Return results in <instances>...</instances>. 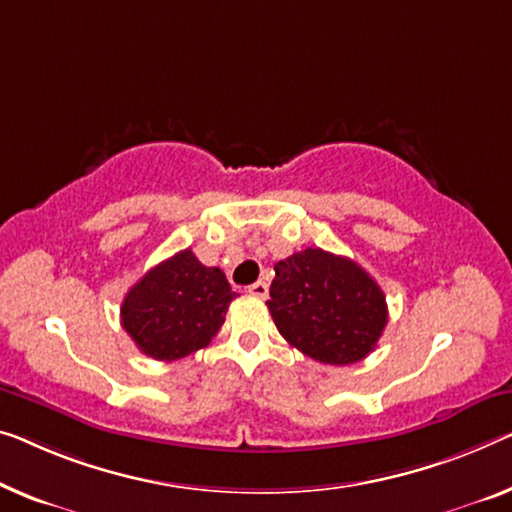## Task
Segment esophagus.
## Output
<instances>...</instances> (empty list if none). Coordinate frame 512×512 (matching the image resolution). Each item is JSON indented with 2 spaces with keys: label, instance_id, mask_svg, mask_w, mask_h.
<instances>
[{
  "label": "esophagus",
  "instance_id": "esophagus-1",
  "mask_svg": "<svg viewBox=\"0 0 512 512\" xmlns=\"http://www.w3.org/2000/svg\"><path fill=\"white\" fill-rule=\"evenodd\" d=\"M248 294L257 296V299H266V296H269V285H266L264 280H257L255 285L248 287Z\"/></svg>",
  "mask_w": 512,
  "mask_h": 512
}]
</instances>
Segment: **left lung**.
<instances>
[{
  "label": "left lung",
  "mask_w": 512,
  "mask_h": 512,
  "mask_svg": "<svg viewBox=\"0 0 512 512\" xmlns=\"http://www.w3.org/2000/svg\"><path fill=\"white\" fill-rule=\"evenodd\" d=\"M266 301L289 345L319 363L349 365L377 347L386 296L354 259L305 248L276 264Z\"/></svg>",
  "instance_id": "obj_1"
}]
</instances>
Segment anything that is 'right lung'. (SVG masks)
Here are the masks:
<instances>
[{
    "label": "right lung",
    "instance_id": "1",
    "mask_svg": "<svg viewBox=\"0 0 512 512\" xmlns=\"http://www.w3.org/2000/svg\"><path fill=\"white\" fill-rule=\"evenodd\" d=\"M234 296L225 273L218 266H204L186 248L128 289L121 326L142 354L177 361L209 345Z\"/></svg>",
    "mask_w": 512,
    "mask_h": 512
}]
</instances>
